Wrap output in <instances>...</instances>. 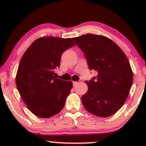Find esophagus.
Returning a JSON list of instances; mask_svg holds the SVG:
<instances>
[{
  "instance_id": "obj_1",
  "label": "esophagus",
  "mask_w": 146,
  "mask_h": 146,
  "mask_svg": "<svg viewBox=\"0 0 146 146\" xmlns=\"http://www.w3.org/2000/svg\"><path fill=\"white\" fill-rule=\"evenodd\" d=\"M78 84V82H73V86H76V85L77 84Z\"/></svg>"
}]
</instances>
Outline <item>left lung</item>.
Segmentation results:
<instances>
[{"label":"left lung","instance_id":"obj_1","mask_svg":"<svg viewBox=\"0 0 146 146\" xmlns=\"http://www.w3.org/2000/svg\"><path fill=\"white\" fill-rule=\"evenodd\" d=\"M73 40L84 53L90 69L98 72L97 78L86 82L88 91L82 96L84 107L95 116H111L125 103L132 84L128 58L106 36L87 33Z\"/></svg>","mask_w":146,"mask_h":146}]
</instances>
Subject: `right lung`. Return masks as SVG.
Here are the masks:
<instances>
[{"label":"right lung","instance_id":"add662e5","mask_svg":"<svg viewBox=\"0 0 146 146\" xmlns=\"http://www.w3.org/2000/svg\"><path fill=\"white\" fill-rule=\"evenodd\" d=\"M75 46L71 38L42 37L25 52L18 66L16 86L23 102L37 117L48 118L59 113L73 87L71 81L56 78L63 52Z\"/></svg>","mask_w":146,"mask_h":146}]
</instances>
